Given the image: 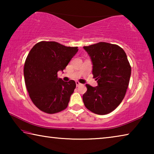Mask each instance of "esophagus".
<instances>
[{
	"mask_svg": "<svg viewBox=\"0 0 154 154\" xmlns=\"http://www.w3.org/2000/svg\"><path fill=\"white\" fill-rule=\"evenodd\" d=\"M75 83H76V85H77V86H79V85H82V83H80L79 82H76Z\"/></svg>",
	"mask_w": 154,
	"mask_h": 154,
	"instance_id": "esophagus-1",
	"label": "esophagus"
}]
</instances>
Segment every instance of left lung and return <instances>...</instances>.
<instances>
[{
	"mask_svg": "<svg viewBox=\"0 0 154 154\" xmlns=\"http://www.w3.org/2000/svg\"><path fill=\"white\" fill-rule=\"evenodd\" d=\"M92 63V74L98 85L86 84L83 103L96 114L106 115L122 103L128 86L131 67L126 53L120 47L100 42L83 47Z\"/></svg>",
	"mask_w": 154,
	"mask_h": 154,
	"instance_id": "8db88e82",
	"label": "left lung"
}]
</instances>
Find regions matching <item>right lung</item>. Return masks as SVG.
Segmentation results:
<instances>
[{
  "label": "right lung",
  "mask_w": 154,
  "mask_h": 154,
  "mask_svg": "<svg viewBox=\"0 0 154 154\" xmlns=\"http://www.w3.org/2000/svg\"><path fill=\"white\" fill-rule=\"evenodd\" d=\"M77 48L41 41L31 49L24 64V80L30 99L41 111L53 114L67 107L76 83L64 82L57 73L65 69Z\"/></svg>",
  "instance_id": "1"
}]
</instances>
